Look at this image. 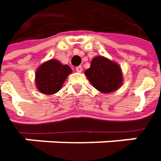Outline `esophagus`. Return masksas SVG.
Segmentation results:
<instances>
[{"mask_svg": "<svg viewBox=\"0 0 161 161\" xmlns=\"http://www.w3.org/2000/svg\"><path fill=\"white\" fill-rule=\"evenodd\" d=\"M76 71H78V72H81V71H82V67H81L80 65L76 67Z\"/></svg>", "mask_w": 161, "mask_h": 161, "instance_id": "34e87169", "label": "esophagus"}]
</instances>
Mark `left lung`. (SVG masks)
<instances>
[{
    "label": "left lung",
    "mask_w": 161,
    "mask_h": 161,
    "mask_svg": "<svg viewBox=\"0 0 161 161\" xmlns=\"http://www.w3.org/2000/svg\"><path fill=\"white\" fill-rule=\"evenodd\" d=\"M85 75L92 86L102 93L118 90L123 84V74L119 65L113 61L98 55L92 59Z\"/></svg>",
    "instance_id": "8db88e82"
}]
</instances>
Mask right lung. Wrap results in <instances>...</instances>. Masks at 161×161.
Segmentation results:
<instances>
[{
  "label": "right lung",
  "instance_id": "1",
  "mask_svg": "<svg viewBox=\"0 0 161 161\" xmlns=\"http://www.w3.org/2000/svg\"><path fill=\"white\" fill-rule=\"evenodd\" d=\"M71 71L68 65L62 64L55 59L49 60L41 64L36 71V86L43 94H55L62 89Z\"/></svg>",
  "mask_w": 161,
  "mask_h": 161
}]
</instances>
